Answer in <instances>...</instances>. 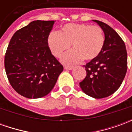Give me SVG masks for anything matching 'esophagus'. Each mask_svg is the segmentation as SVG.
<instances>
[{
    "mask_svg": "<svg viewBox=\"0 0 132 132\" xmlns=\"http://www.w3.org/2000/svg\"><path fill=\"white\" fill-rule=\"evenodd\" d=\"M73 69V66H64V69H66V70H72Z\"/></svg>",
    "mask_w": 132,
    "mask_h": 132,
    "instance_id": "esophagus-1",
    "label": "esophagus"
}]
</instances>
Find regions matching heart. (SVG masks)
Wrapping results in <instances>:
<instances>
[{"label":"heart","instance_id":"obj_1","mask_svg":"<svg viewBox=\"0 0 132 132\" xmlns=\"http://www.w3.org/2000/svg\"><path fill=\"white\" fill-rule=\"evenodd\" d=\"M47 44L52 54L58 58L71 44L73 49L63 55L61 60L65 63H76L83 59L91 61L97 57L103 49L105 36L98 26L69 23L62 27L59 33H50Z\"/></svg>","mask_w":132,"mask_h":132}]
</instances>
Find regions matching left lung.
Here are the masks:
<instances>
[{"label": "left lung", "mask_w": 132, "mask_h": 132, "mask_svg": "<svg viewBox=\"0 0 132 132\" xmlns=\"http://www.w3.org/2000/svg\"><path fill=\"white\" fill-rule=\"evenodd\" d=\"M93 21L103 31L105 44L97 57L84 66L87 74L79 85L86 95L100 99L113 94L121 86L127 70V53L125 42L112 27Z\"/></svg>", "instance_id": "left-lung-1"}]
</instances>
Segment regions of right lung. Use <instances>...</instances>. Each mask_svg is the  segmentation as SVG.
Instances as JSON below:
<instances>
[{"label": "right lung", "mask_w": 132, "mask_h": 132, "mask_svg": "<svg viewBox=\"0 0 132 132\" xmlns=\"http://www.w3.org/2000/svg\"><path fill=\"white\" fill-rule=\"evenodd\" d=\"M55 21L35 20L18 30L5 56V69L13 89L23 97L37 99L52 91L63 67L47 44Z\"/></svg>", "instance_id": "right-lung-1"}]
</instances>
